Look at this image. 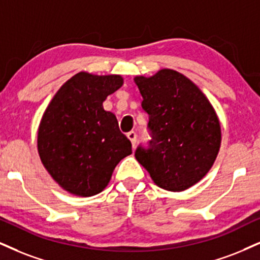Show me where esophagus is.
Here are the masks:
<instances>
[{"instance_id":"1","label":"esophagus","mask_w":260,"mask_h":260,"mask_svg":"<svg viewBox=\"0 0 260 260\" xmlns=\"http://www.w3.org/2000/svg\"><path fill=\"white\" fill-rule=\"evenodd\" d=\"M127 139L131 141V145H133V148H135V145H136V139H137V135L135 131H130V133H127Z\"/></svg>"}]
</instances>
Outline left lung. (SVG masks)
Listing matches in <instances>:
<instances>
[{
    "label": "left lung",
    "mask_w": 260,
    "mask_h": 260,
    "mask_svg": "<svg viewBox=\"0 0 260 260\" xmlns=\"http://www.w3.org/2000/svg\"><path fill=\"white\" fill-rule=\"evenodd\" d=\"M148 113L150 140L136 148L137 161L158 187L184 190L212 168L220 147L216 112L200 89L174 70L136 77Z\"/></svg>",
    "instance_id": "1"
}]
</instances>
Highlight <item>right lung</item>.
<instances>
[{"label":"right lung","instance_id":"1","mask_svg":"<svg viewBox=\"0 0 260 260\" xmlns=\"http://www.w3.org/2000/svg\"><path fill=\"white\" fill-rule=\"evenodd\" d=\"M121 85L120 76L79 72L59 89L42 117L37 140L41 160L70 193L99 194L118 162L133 153L115 115L102 106Z\"/></svg>","mask_w":260,"mask_h":260}]
</instances>
